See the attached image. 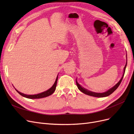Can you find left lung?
I'll use <instances>...</instances> for the list:
<instances>
[{
    "mask_svg": "<svg viewBox=\"0 0 134 134\" xmlns=\"http://www.w3.org/2000/svg\"><path fill=\"white\" fill-rule=\"evenodd\" d=\"M126 58H127V57H126ZM126 65H127V60H126V64L125 65V67L124 68V71H123V75L122 76L121 79H120V80H119L116 85L115 86H114L112 87H111V88H110L109 90H108V91H105V92H103V93H97V92H92V91H89L86 88H85L84 87H82L80 84L78 82V81H77L76 79V85H77V87H78V89L81 91V92L83 93H85L87 95H88V96H92V97H100V98H102V97H108L109 96V95H110L111 93H113L114 91L118 88V87L119 86V85H120V83L123 79V78L124 76V73H125V68H126Z\"/></svg>",
    "mask_w": 134,
    "mask_h": 134,
    "instance_id": "1",
    "label": "left lung"
}]
</instances>
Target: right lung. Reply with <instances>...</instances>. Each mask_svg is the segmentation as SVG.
Listing matches in <instances>:
<instances>
[{
    "label": "right lung",
    "instance_id": "obj_1",
    "mask_svg": "<svg viewBox=\"0 0 134 134\" xmlns=\"http://www.w3.org/2000/svg\"><path fill=\"white\" fill-rule=\"evenodd\" d=\"M58 75L56 77V80L54 82V83L53 84V85L49 88L48 90L44 91V92H43L42 93H38V94H33V95H29V94H24L23 93L20 92L19 91H18V90H17L15 88V90H16L17 92L20 94L22 96L25 97L26 98H29V99H40V98H44V97H47L49 96H50L51 94H52L56 89V85H57V81H58Z\"/></svg>",
    "mask_w": 134,
    "mask_h": 134
}]
</instances>
